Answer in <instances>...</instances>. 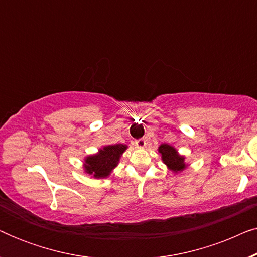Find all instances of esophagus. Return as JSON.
I'll return each instance as SVG.
<instances>
[{"label":"esophagus","instance_id":"obj_1","mask_svg":"<svg viewBox=\"0 0 257 257\" xmlns=\"http://www.w3.org/2000/svg\"><path fill=\"white\" fill-rule=\"evenodd\" d=\"M146 139L145 138H140V139H137L136 140V145L137 147H140V149H143V147L146 146Z\"/></svg>","mask_w":257,"mask_h":257}]
</instances>
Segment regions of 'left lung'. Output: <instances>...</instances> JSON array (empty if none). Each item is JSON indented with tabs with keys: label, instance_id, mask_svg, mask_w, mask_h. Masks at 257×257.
Masks as SVG:
<instances>
[{
	"label": "left lung",
	"instance_id": "1",
	"mask_svg": "<svg viewBox=\"0 0 257 257\" xmlns=\"http://www.w3.org/2000/svg\"><path fill=\"white\" fill-rule=\"evenodd\" d=\"M159 152L161 153V158H163L164 163L167 165L170 170L174 172H180L186 167L184 163V157L179 156L177 151L172 146L167 145V144H163L159 147Z\"/></svg>",
	"mask_w": 257,
	"mask_h": 257
}]
</instances>
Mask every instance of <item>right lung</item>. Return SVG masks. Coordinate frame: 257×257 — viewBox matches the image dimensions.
I'll list each match as a JSON object with an SVG mask.
<instances>
[{
    "label": "right lung",
    "instance_id": "add662e5",
    "mask_svg": "<svg viewBox=\"0 0 257 257\" xmlns=\"http://www.w3.org/2000/svg\"><path fill=\"white\" fill-rule=\"evenodd\" d=\"M126 150L125 145L105 146L96 156L85 159L86 173L93 174L94 178H105L117 166L119 158Z\"/></svg>",
    "mask_w": 257,
    "mask_h": 257
}]
</instances>
